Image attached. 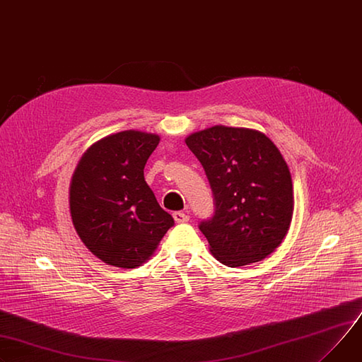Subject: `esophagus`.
Segmentation results:
<instances>
[{
	"instance_id": "esophagus-1",
	"label": "esophagus",
	"mask_w": 362,
	"mask_h": 362,
	"mask_svg": "<svg viewBox=\"0 0 362 362\" xmlns=\"http://www.w3.org/2000/svg\"><path fill=\"white\" fill-rule=\"evenodd\" d=\"M173 219H175L177 223L187 222V221H189V215H186V214H183V212H180V211H177V212H175V214H173Z\"/></svg>"
}]
</instances>
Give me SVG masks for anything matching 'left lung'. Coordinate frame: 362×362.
<instances>
[{
    "label": "left lung",
    "instance_id": "1",
    "mask_svg": "<svg viewBox=\"0 0 362 362\" xmlns=\"http://www.w3.org/2000/svg\"><path fill=\"white\" fill-rule=\"evenodd\" d=\"M215 196V214L199 229L228 267L264 259L293 218L291 175L277 146L258 129L214 125L186 137Z\"/></svg>",
    "mask_w": 362,
    "mask_h": 362
}]
</instances>
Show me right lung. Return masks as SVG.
Returning a JSON list of instances; mask_svg holds the SVG:
<instances>
[{"label":"right lung","instance_id":"add662e5","mask_svg":"<svg viewBox=\"0 0 362 362\" xmlns=\"http://www.w3.org/2000/svg\"><path fill=\"white\" fill-rule=\"evenodd\" d=\"M160 137L127 129L93 143L69 187V209L85 247L108 266L136 269L154 254L175 221L144 180Z\"/></svg>","mask_w":362,"mask_h":362}]
</instances>
